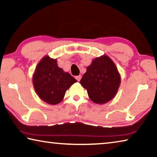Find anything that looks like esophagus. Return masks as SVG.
<instances>
[{
	"label": "esophagus",
	"mask_w": 157,
	"mask_h": 157,
	"mask_svg": "<svg viewBox=\"0 0 157 157\" xmlns=\"http://www.w3.org/2000/svg\"><path fill=\"white\" fill-rule=\"evenodd\" d=\"M75 78H76L77 80H78V81L79 82V81L81 79V78H82V76H81V75H78V76L75 77Z\"/></svg>",
	"instance_id": "obj_1"
}]
</instances>
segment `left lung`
Returning <instances> with one entry per match:
<instances>
[{
  "label": "left lung",
  "instance_id": "left-lung-1",
  "mask_svg": "<svg viewBox=\"0 0 157 157\" xmlns=\"http://www.w3.org/2000/svg\"><path fill=\"white\" fill-rule=\"evenodd\" d=\"M79 82L94 103L105 104L116 96L121 76L113 60L103 55L92 61Z\"/></svg>",
  "mask_w": 157,
  "mask_h": 157
}]
</instances>
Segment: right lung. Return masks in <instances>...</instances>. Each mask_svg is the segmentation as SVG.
Listing matches in <instances>:
<instances>
[{
	"label": "right lung",
	"mask_w": 157,
	"mask_h": 157,
	"mask_svg": "<svg viewBox=\"0 0 157 157\" xmlns=\"http://www.w3.org/2000/svg\"><path fill=\"white\" fill-rule=\"evenodd\" d=\"M56 61V59L44 56L33 75V84L37 95L50 105L61 103L66 91L77 82L68 72L59 68Z\"/></svg>",
	"instance_id": "obj_1"
}]
</instances>
